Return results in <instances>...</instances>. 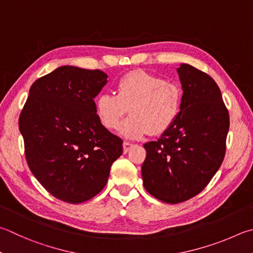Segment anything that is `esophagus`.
Here are the masks:
<instances>
[{"label": "esophagus", "instance_id": "34e87169", "mask_svg": "<svg viewBox=\"0 0 253 253\" xmlns=\"http://www.w3.org/2000/svg\"><path fill=\"white\" fill-rule=\"evenodd\" d=\"M123 147H124V153L127 154L128 151H129V149L132 147V144H130V142H127V141H124Z\"/></svg>", "mask_w": 253, "mask_h": 253}]
</instances>
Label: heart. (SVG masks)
<instances>
[{
	"label": "heart",
	"mask_w": 253,
	"mask_h": 253,
	"mask_svg": "<svg viewBox=\"0 0 253 253\" xmlns=\"http://www.w3.org/2000/svg\"><path fill=\"white\" fill-rule=\"evenodd\" d=\"M181 102L177 84L144 71H132L119 79L116 94H100L95 108L109 130L118 129L129 109L131 117L123 124L121 132L126 138L137 139L149 131L160 135L169 129L180 113Z\"/></svg>",
	"instance_id": "1"
}]
</instances>
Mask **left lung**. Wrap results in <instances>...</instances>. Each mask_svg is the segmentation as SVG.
Here are the masks:
<instances>
[{
  "mask_svg": "<svg viewBox=\"0 0 253 253\" xmlns=\"http://www.w3.org/2000/svg\"><path fill=\"white\" fill-rule=\"evenodd\" d=\"M180 113L156 141L146 142L142 182L155 198L167 204L189 200L203 191L226 154L229 113L218 85L205 72L181 64Z\"/></svg>",
  "mask_w": 253,
  "mask_h": 253,
  "instance_id": "8db88e82",
  "label": "left lung"
}]
</instances>
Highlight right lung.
I'll return each instance as SVG.
<instances>
[{
  "label": "right lung",
  "instance_id": "1",
  "mask_svg": "<svg viewBox=\"0 0 253 253\" xmlns=\"http://www.w3.org/2000/svg\"><path fill=\"white\" fill-rule=\"evenodd\" d=\"M106 83L99 70L58 67L33 83L18 119L32 173L68 204L99 194L123 154V140L96 114L94 98Z\"/></svg>",
  "mask_w": 253,
  "mask_h": 253
}]
</instances>
